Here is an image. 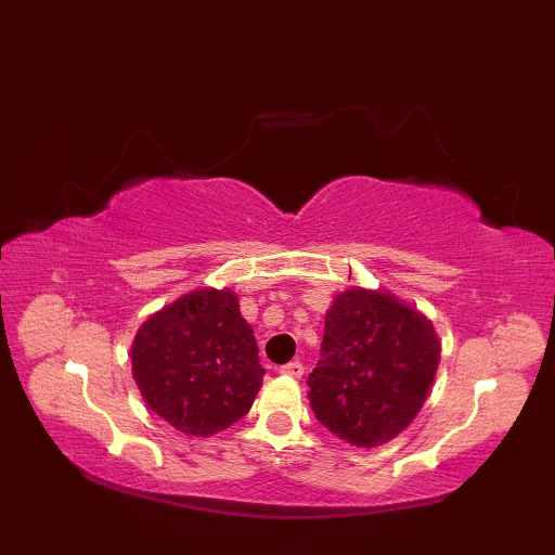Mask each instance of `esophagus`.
Here are the masks:
<instances>
[{"instance_id":"obj_1","label":"esophagus","mask_w":555,"mask_h":555,"mask_svg":"<svg viewBox=\"0 0 555 555\" xmlns=\"http://www.w3.org/2000/svg\"><path fill=\"white\" fill-rule=\"evenodd\" d=\"M279 374H284V376H293V379H300V376L305 374V367H302V362H288V364H284V367H279Z\"/></svg>"}]
</instances>
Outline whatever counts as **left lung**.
<instances>
[{"mask_svg": "<svg viewBox=\"0 0 555 555\" xmlns=\"http://www.w3.org/2000/svg\"><path fill=\"white\" fill-rule=\"evenodd\" d=\"M439 360V336L422 312L386 291L348 288L326 312L310 405L346 443L382 446L415 420Z\"/></svg>", "mask_w": 555, "mask_h": 555, "instance_id": "8db88e82", "label": "left lung"}]
</instances>
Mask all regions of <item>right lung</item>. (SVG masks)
Returning <instances> with one entry per match:
<instances>
[{
	"mask_svg": "<svg viewBox=\"0 0 555 555\" xmlns=\"http://www.w3.org/2000/svg\"><path fill=\"white\" fill-rule=\"evenodd\" d=\"M131 360L147 408L188 436L238 422L264 374L253 328L227 288L193 291L152 314L138 328Z\"/></svg>",
	"mask_w": 555,
	"mask_h": 555,
	"instance_id": "add662e5",
	"label": "right lung"
}]
</instances>
